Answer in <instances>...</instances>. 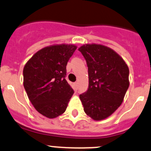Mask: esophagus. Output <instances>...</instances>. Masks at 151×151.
<instances>
[{"mask_svg": "<svg viewBox=\"0 0 151 151\" xmlns=\"http://www.w3.org/2000/svg\"><path fill=\"white\" fill-rule=\"evenodd\" d=\"M74 85H75V86H76V88H78V82H76L75 83H74Z\"/></svg>", "mask_w": 151, "mask_h": 151, "instance_id": "esophagus-1", "label": "esophagus"}]
</instances>
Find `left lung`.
Instances as JSON below:
<instances>
[{
    "mask_svg": "<svg viewBox=\"0 0 151 151\" xmlns=\"http://www.w3.org/2000/svg\"><path fill=\"white\" fill-rule=\"evenodd\" d=\"M78 50L88 70V88L80 95L84 111L93 120H103L122 103L129 85V68L119 54L105 45L86 44Z\"/></svg>",
    "mask_w": 151,
    "mask_h": 151,
    "instance_id": "8db88e82",
    "label": "left lung"
}]
</instances>
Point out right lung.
Listing matches in <instances>:
<instances>
[{
	"instance_id": "right-lung-1",
	"label": "right lung",
	"mask_w": 151,
	"mask_h": 151,
	"mask_svg": "<svg viewBox=\"0 0 151 151\" xmlns=\"http://www.w3.org/2000/svg\"><path fill=\"white\" fill-rule=\"evenodd\" d=\"M77 46L57 44L37 51L23 70L24 86L35 109L50 119L65 111L73 89L65 80L66 65Z\"/></svg>"
}]
</instances>
